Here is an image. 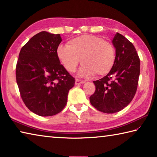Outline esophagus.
<instances>
[{
    "label": "esophagus",
    "mask_w": 157,
    "mask_h": 157,
    "mask_svg": "<svg viewBox=\"0 0 157 157\" xmlns=\"http://www.w3.org/2000/svg\"><path fill=\"white\" fill-rule=\"evenodd\" d=\"M84 82H85L84 81L80 80V79H75V84H76V85H79V84H84Z\"/></svg>",
    "instance_id": "esophagus-1"
}]
</instances>
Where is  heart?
I'll return each instance as SVG.
<instances>
[{
  "label": "heart",
  "instance_id": "1",
  "mask_svg": "<svg viewBox=\"0 0 157 157\" xmlns=\"http://www.w3.org/2000/svg\"><path fill=\"white\" fill-rule=\"evenodd\" d=\"M57 56L66 71L73 73L82 61L79 75L81 77L107 75L115 63L116 52L113 45L94 35L85 34L74 38L68 45H59Z\"/></svg>",
  "mask_w": 157,
  "mask_h": 157
}]
</instances>
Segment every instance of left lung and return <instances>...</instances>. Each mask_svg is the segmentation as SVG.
Here are the masks:
<instances>
[{
    "label": "left lung",
    "mask_w": 157,
    "mask_h": 157,
    "mask_svg": "<svg viewBox=\"0 0 157 157\" xmlns=\"http://www.w3.org/2000/svg\"><path fill=\"white\" fill-rule=\"evenodd\" d=\"M116 49L115 63L107 75L94 81L95 91L90 102L98 111L113 113L127 107L136 92L140 59L134 45L116 33L112 40Z\"/></svg>",
    "instance_id": "1"
}]
</instances>
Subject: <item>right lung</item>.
I'll use <instances>...</instances> for the list:
<instances>
[{"mask_svg": "<svg viewBox=\"0 0 157 157\" xmlns=\"http://www.w3.org/2000/svg\"><path fill=\"white\" fill-rule=\"evenodd\" d=\"M60 34L41 32L21 48L16 68L21 96L32 112L50 116L62 111L75 85L57 56Z\"/></svg>", "mask_w": 157, "mask_h": 157, "instance_id": "right-lung-1", "label": "right lung"}]
</instances>
